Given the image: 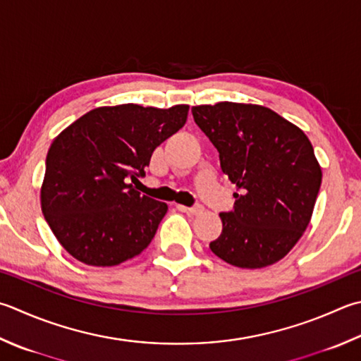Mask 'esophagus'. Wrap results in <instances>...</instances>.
Wrapping results in <instances>:
<instances>
[{"mask_svg": "<svg viewBox=\"0 0 361 361\" xmlns=\"http://www.w3.org/2000/svg\"><path fill=\"white\" fill-rule=\"evenodd\" d=\"M179 210H182V212H187V214H192V215H200L202 214L204 207L201 206V204H196V206L193 207H185V206H178Z\"/></svg>", "mask_w": 361, "mask_h": 361, "instance_id": "esophagus-1", "label": "esophagus"}]
</instances>
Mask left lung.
<instances>
[{
  "label": "left lung",
  "mask_w": 361,
  "mask_h": 361,
  "mask_svg": "<svg viewBox=\"0 0 361 361\" xmlns=\"http://www.w3.org/2000/svg\"><path fill=\"white\" fill-rule=\"evenodd\" d=\"M239 192L221 212L212 253L231 265L261 269L286 256L311 220L321 166L300 128L261 105L220 102L192 108Z\"/></svg>",
  "instance_id": "obj_1"
}]
</instances>
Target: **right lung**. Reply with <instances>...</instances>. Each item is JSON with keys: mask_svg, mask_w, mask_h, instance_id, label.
Wrapping results in <instances>:
<instances>
[{"mask_svg": "<svg viewBox=\"0 0 361 361\" xmlns=\"http://www.w3.org/2000/svg\"><path fill=\"white\" fill-rule=\"evenodd\" d=\"M188 106L96 108L51 142L40 201L53 234L75 259L111 267L140 255L168 206L130 182L146 176L154 149L185 124Z\"/></svg>", "mask_w": 361, "mask_h": 361, "instance_id": "right-lung-1", "label": "right lung"}]
</instances>
